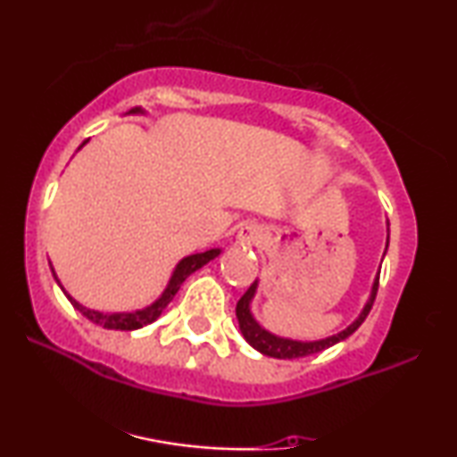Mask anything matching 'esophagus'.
Instances as JSON below:
<instances>
[{
	"mask_svg": "<svg viewBox=\"0 0 457 457\" xmlns=\"http://www.w3.org/2000/svg\"><path fill=\"white\" fill-rule=\"evenodd\" d=\"M262 237H264V235H262V228L258 227V224L247 222V224H243V227L239 228L235 243L239 247H253V245H258V243L262 241Z\"/></svg>",
	"mask_w": 457,
	"mask_h": 457,
	"instance_id": "obj_1",
	"label": "esophagus"
}]
</instances>
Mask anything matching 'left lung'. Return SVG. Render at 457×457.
<instances>
[{
    "instance_id": "left-lung-1",
    "label": "left lung",
    "mask_w": 457,
    "mask_h": 457,
    "mask_svg": "<svg viewBox=\"0 0 457 457\" xmlns=\"http://www.w3.org/2000/svg\"><path fill=\"white\" fill-rule=\"evenodd\" d=\"M386 247H389V235H386ZM378 277H380V270L377 272V277H374L370 297H368L364 308H361L360 316L355 318V320L349 324L347 328H343V330H339V333L324 337V339H318V341L287 339V337H278V335H274V333H270V330H266L264 327H262V324L255 320L253 314H252V302L255 297V291H258V280H253V285L245 291V295H243L239 302H237L235 312H237V320H239L241 335L245 337V341L253 349H258V352L264 353V355H270V358L293 360V358H305V355L320 353V352H324V349H328V347L337 345V343L345 341L347 337L353 335L355 330L360 328V324L366 320L368 312H370L372 303H374V297H377Z\"/></svg>"
}]
</instances>
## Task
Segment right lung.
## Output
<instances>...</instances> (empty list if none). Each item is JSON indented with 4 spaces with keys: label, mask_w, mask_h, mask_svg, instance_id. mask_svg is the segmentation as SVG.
<instances>
[{
    "label": "right lung",
    "mask_w": 457,
    "mask_h": 457,
    "mask_svg": "<svg viewBox=\"0 0 457 457\" xmlns=\"http://www.w3.org/2000/svg\"><path fill=\"white\" fill-rule=\"evenodd\" d=\"M127 114H145V112H143L141 108H133V110H129ZM85 143L87 141H83V145H85ZM83 145H80V147H83ZM218 255H220V249H208V252L187 255V258L180 260L177 268L172 270V277H170V280H168L166 289L162 291V295L155 299L154 303H149L147 308L135 310V312H97V310L85 308L83 303H79L77 299H74L71 293H68L64 287H62V283L58 280V274H55V270H54V266L52 264H49V266H52V274H54L55 283H58L60 289L64 291L68 302H71L74 308H77L85 318H89L93 324H99V327L110 328V330H137V328L145 327V324H152V322L158 320L162 312L166 310V305L172 302L174 295H177V291L180 289V285L185 283L187 277H189V274H193L195 270H199L202 266L208 264V262L218 258Z\"/></svg>",
    "instance_id": "1"
}]
</instances>
